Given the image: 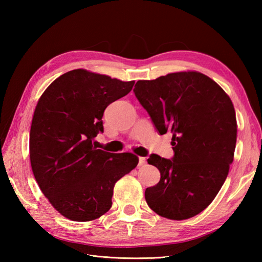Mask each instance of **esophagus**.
Masks as SVG:
<instances>
[{"mask_svg": "<svg viewBox=\"0 0 262 262\" xmlns=\"http://www.w3.org/2000/svg\"><path fill=\"white\" fill-rule=\"evenodd\" d=\"M146 164L145 157H139V166H143Z\"/></svg>", "mask_w": 262, "mask_h": 262, "instance_id": "34e87169", "label": "esophagus"}]
</instances>
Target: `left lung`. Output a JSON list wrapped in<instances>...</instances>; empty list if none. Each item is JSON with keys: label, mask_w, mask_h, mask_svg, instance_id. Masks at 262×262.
I'll list each match as a JSON object with an SVG mask.
<instances>
[{"label": "left lung", "mask_w": 262, "mask_h": 262, "mask_svg": "<svg viewBox=\"0 0 262 262\" xmlns=\"http://www.w3.org/2000/svg\"><path fill=\"white\" fill-rule=\"evenodd\" d=\"M160 134L172 133L173 156L152 154L160 182L146 188L145 200L158 215L187 220L213 201L234 160L237 123L226 93L199 72H177L138 81L133 90Z\"/></svg>", "instance_id": "1"}]
</instances>
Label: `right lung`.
<instances>
[{
    "instance_id": "1",
    "label": "right lung",
    "mask_w": 262,
    "mask_h": 262,
    "mask_svg": "<svg viewBox=\"0 0 262 262\" xmlns=\"http://www.w3.org/2000/svg\"><path fill=\"white\" fill-rule=\"evenodd\" d=\"M133 85L78 69L53 81L38 101L29 138L31 169L52 207L71 221H93L108 212L115 184L137 167L138 156L92 143L104 132L107 106Z\"/></svg>"
}]
</instances>
